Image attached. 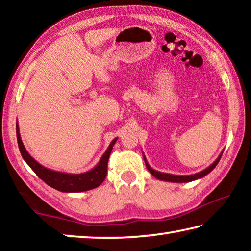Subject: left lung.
I'll list each match as a JSON object with an SVG mask.
<instances>
[{
    "label": "left lung",
    "mask_w": 251,
    "mask_h": 251,
    "mask_svg": "<svg viewBox=\"0 0 251 251\" xmlns=\"http://www.w3.org/2000/svg\"><path fill=\"white\" fill-rule=\"evenodd\" d=\"M222 155L220 154V156L218 157L217 159H216V161L214 164H211L209 167L203 169L202 172L201 173H197V174H194V175H187V176H177V175H171V174H165V173H159V172H156L152 169L150 165L147 164V161L145 159V164H146V167L148 171H150V173L151 174L152 176L156 177L157 179H160V180H165V181H172V182H188V181H192V180H196L198 179V178H201L203 176H206L207 174H209L212 169H214L216 166H217V164L219 163L220 158H222Z\"/></svg>",
    "instance_id": "left-lung-1"
}]
</instances>
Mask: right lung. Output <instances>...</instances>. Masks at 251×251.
I'll use <instances>...</instances> for the list:
<instances>
[{"label":"right lung","mask_w":251,"mask_h":251,"mask_svg":"<svg viewBox=\"0 0 251 251\" xmlns=\"http://www.w3.org/2000/svg\"><path fill=\"white\" fill-rule=\"evenodd\" d=\"M16 137H18V144L19 148L22 155L23 159L26 161L29 167L33 169V172L39 176L45 184L53 187V188L59 190V192L64 193H79V192H86L93 188L99 187L101 182L104 181L106 174H107V163L110 152H112L114 144L116 143L115 138L110 143L107 151L100 158V161L97 164V166L92 169V171L84 173V174H65V173H58L50 171V169L45 168L42 166L41 164L32 158V156L28 154L27 151L21 139L19 127L16 125Z\"/></svg>","instance_id":"obj_1"}]
</instances>
